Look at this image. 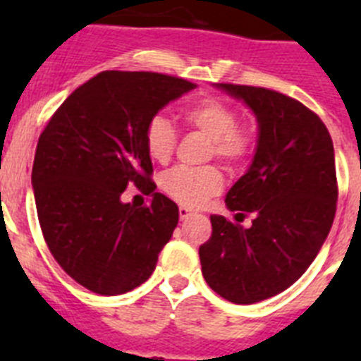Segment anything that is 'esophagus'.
<instances>
[{
    "instance_id": "1",
    "label": "esophagus",
    "mask_w": 361,
    "mask_h": 361,
    "mask_svg": "<svg viewBox=\"0 0 361 361\" xmlns=\"http://www.w3.org/2000/svg\"><path fill=\"white\" fill-rule=\"evenodd\" d=\"M178 215H180V220H186L193 215V212H191L190 208H186V206H180V208H178Z\"/></svg>"
}]
</instances>
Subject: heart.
<instances>
[{"mask_svg": "<svg viewBox=\"0 0 361 361\" xmlns=\"http://www.w3.org/2000/svg\"><path fill=\"white\" fill-rule=\"evenodd\" d=\"M184 123L212 139L216 157L228 164H237L250 157L253 149V132L244 124H237V110L220 99H204L183 111ZM148 155L157 162H168L177 145V132L164 116L149 119L145 132ZM224 186L219 168H186L177 166L166 171L161 178V188L166 195L183 206L199 208L209 197L216 195Z\"/></svg>", "mask_w": 361, "mask_h": 361, "instance_id": "heart-1", "label": "heart"}]
</instances>
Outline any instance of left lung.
<instances>
[{"mask_svg":"<svg viewBox=\"0 0 361 361\" xmlns=\"http://www.w3.org/2000/svg\"><path fill=\"white\" fill-rule=\"evenodd\" d=\"M257 117L250 168L226 206L237 222L212 215L213 233L199 247L204 280L233 304H255L286 291L324 245L336 213V168L329 132L296 99L258 86L216 82ZM253 212L254 224H238Z\"/></svg>","mask_w":361,"mask_h":361,"instance_id":"1","label":"left lung"}]
</instances>
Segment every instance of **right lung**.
Here are the masks:
<instances>
[{
	"label": "right lung",
	"mask_w": 361,
	"mask_h": 361,
	"mask_svg": "<svg viewBox=\"0 0 361 361\" xmlns=\"http://www.w3.org/2000/svg\"><path fill=\"white\" fill-rule=\"evenodd\" d=\"M193 88L164 73L106 70L73 90L39 135L32 188L41 231L57 264L88 291L139 288L170 242L178 208L155 191L145 132ZM132 183L152 195L149 207L122 202Z\"/></svg>",
	"instance_id": "add662e5"
}]
</instances>
